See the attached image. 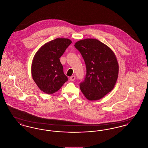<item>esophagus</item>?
Here are the masks:
<instances>
[{"label":"esophagus","mask_w":148,"mask_h":148,"mask_svg":"<svg viewBox=\"0 0 148 148\" xmlns=\"http://www.w3.org/2000/svg\"><path fill=\"white\" fill-rule=\"evenodd\" d=\"M69 79L71 80V81H74L75 79V77L74 75H73V76H71V77H69Z\"/></svg>","instance_id":"1"}]
</instances>
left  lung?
<instances>
[{
    "label": "left lung",
    "instance_id": "1",
    "mask_svg": "<svg viewBox=\"0 0 148 148\" xmlns=\"http://www.w3.org/2000/svg\"><path fill=\"white\" fill-rule=\"evenodd\" d=\"M74 46L86 65L80 90L87 99L99 100L113 90L117 81L119 65L116 56L109 47L95 39L79 40Z\"/></svg>",
    "mask_w": 148,
    "mask_h": 148
}]
</instances>
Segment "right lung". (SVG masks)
Masks as SVG:
<instances>
[{
  "instance_id": "add662e5",
  "label": "right lung",
  "mask_w": 148,
  "mask_h": 148,
  "mask_svg": "<svg viewBox=\"0 0 148 148\" xmlns=\"http://www.w3.org/2000/svg\"><path fill=\"white\" fill-rule=\"evenodd\" d=\"M71 43L67 38H56L38 50L32 64V74L39 88L48 94L57 92L68 81L59 58Z\"/></svg>"
}]
</instances>
